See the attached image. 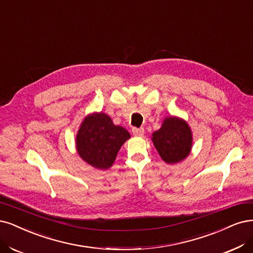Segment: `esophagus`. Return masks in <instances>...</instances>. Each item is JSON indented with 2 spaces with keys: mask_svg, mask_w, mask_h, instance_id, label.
Instances as JSON below:
<instances>
[{
  "mask_svg": "<svg viewBox=\"0 0 253 253\" xmlns=\"http://www.w3.org/2000/svg\"><path fill=\"white\" fill-rule=\"evenodd\" d=\"M133 135L136 137H141L144 134V128L143 127H133L132 128Z\"/></svg>",
  "mask_w": 253,
  "mask_h": 253,
  "instance_id": "34e87169",
  "label": "esophagus"
}]
</instances>
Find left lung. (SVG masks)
<instances>
[{"instance_id":"8db88e82","label":"left lung","mask_w":253,"mask_h":253,"mask_svg":"<svg viewBox=\"0 0 253 253\" xmlns=\"http://www.w3.org/2000/svg\"><path fill=\"white\" fill-rule=\"evenodd\" d=\"M152 140L163 161L175 164L189 155L193 134L185 120L170 116L165 118L162 126L153 133Z\"/></svg>"}]
</instances>
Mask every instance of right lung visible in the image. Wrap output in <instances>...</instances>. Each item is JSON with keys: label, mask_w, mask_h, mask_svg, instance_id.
Here are the masks:
<instances>
[{"label": "right lung", "mask_w": 253, "mask_h": 253, "mask_svg": "<svg viewBox=\"0 0 253 253\" xmlns=\"http://www.w3.org/2000/svg\"><path fill=\"white\" fill-rule=\"evenodd\" d=\"M130 137L127 130L115 126L104 113L86 116L76 135V149L81 158L93 168L108 169L118 151Z\"/></svg>", "instance_id": "right-lung-1"}]
</instances>
